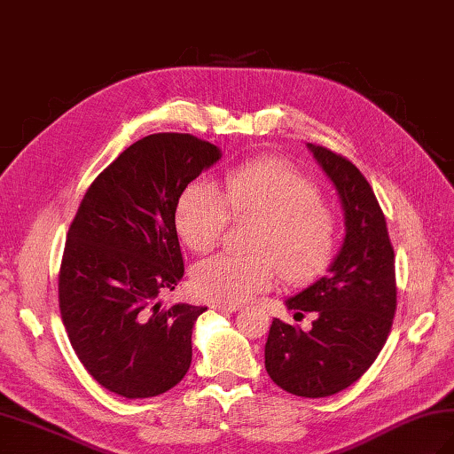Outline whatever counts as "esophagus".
<instances>
[{"instance_id": "esophagus-1", "label": "esophagus", "mask_w": 454, "mask_h": 454, "mask_svg": "<svg viewBox=\"0 0 454 454\" xmlns=\"http://www.w3.org/2000/svg\"><path fill=\"white\" fill-rule=\"evenodd\" d=\"M212 308H215V310H218V312H226V314H232V312H236V310H239V304H212Z\"/></svg>"}]
</instances>
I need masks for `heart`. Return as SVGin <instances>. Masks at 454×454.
<instances>
[{
  "label": "heart",
  "mask_w": 454,
  "mask_h": 454,
  "mask_svg": "<svg viewBox=\"0 0 454 454\" xmlns=\"http://www.w3.org/2000/svg\"><path fill=\"white\" fill-rule=\"evenodd\" d=\"M228 208L234 216L259 218L249 238L254 254H220L192 269V288L207 301L246 302L267 291L278 273L288 283H306L332 263L340 230L335 212L322 200L320 185L291 163H242L222 179V192L207 181L189 183L173 212L181 242L195 254L215 249Z\"/></svg>",
  "instance_id": "b5f03b06"
}]
</instances>
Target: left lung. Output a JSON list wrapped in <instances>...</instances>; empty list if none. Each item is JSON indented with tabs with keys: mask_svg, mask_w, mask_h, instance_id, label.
Segmentation results:
<instances>
[{
	"mask_svg": "<svg viewBox=\"0 0 454 454\" xmlns=\"http://www.w3.org/2000/svg\"><path fill=\"white\" fill-rule=\"evenodd\" d=\"M308 148L341 199L345 238L327 275L285 301L288 310L316 314L312 330L275 317L265 369L294 396L325 398L359 380L387 343L396 273L387 218L369 181L340 153L316 144Z\"/></svg>",
	"mask_w": 454,
	"mask_h": 454,
	"instance_id": "8db88e82",
	"label": "left lung"
}]
</instances>
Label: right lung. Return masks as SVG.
<instances>
[{
  "label": "right lung",
  "instance_id": "obj_1",
  "mask_svg": "<svg viewBox=\"0 0 454 454\" xmlns=\"http://www.w3.org/2000/svg\"><path fill=\"white\" fill-rule=\"evenodd\" d=\"M220 156L191 134H150L95 177L67 230L62 322L88 372L122 398L160 396L189 371L192 325L207 308L158 298L185 271L177 199Z\"/></svg>",
  "mask_w": 454,
  "mask_h": 454
}]
</instances>
